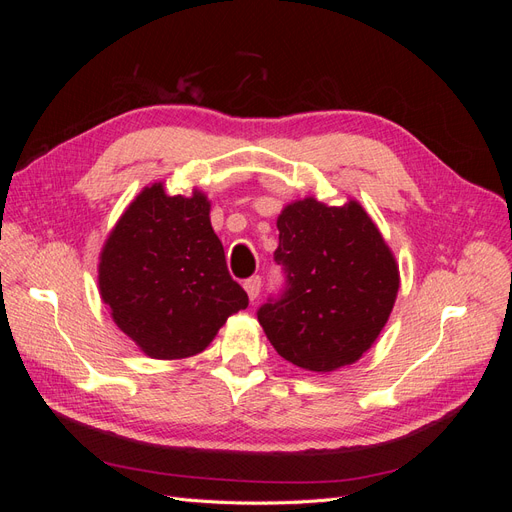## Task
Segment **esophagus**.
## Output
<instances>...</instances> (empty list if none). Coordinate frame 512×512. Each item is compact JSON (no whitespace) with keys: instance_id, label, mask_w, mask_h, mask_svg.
<instances>
[{"instance_id":"1","label":"esophagus","mask_w":512,"mask_h":512,"mask_svg":"<svg viewBox=\"0 0 512 512\" xmlns=\"http://www.w3.org/2000/svg\"><path fill=\"white\" fill-rule=\"evenodd\" d=\"M260 286H262V282H260V277L256 275V277H250V280H245V284H243V288H245V292H247V297H250V301H254L258 294H260Z\"/></svg>"}]
</instances>
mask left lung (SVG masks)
<instances>
[{
  "instance_id": "8db88e82",
  "label": "left lung",
  "mask_w": 512,
  "mask_h": 512,
  "mask_svg": "<svg viewBox=\"0 0 512 512\" xmlns=\"http://www.w3.org/2000/svg\"><path fill=\"white\" fill-rule=\"evenodd\" d=\"M286 292L258 309L277 354L307 371L329 374L361 359L389 320L399 265L359 200L342 207L316 196L292 200L277 215Z\"/></svg>"
}]
</instances>
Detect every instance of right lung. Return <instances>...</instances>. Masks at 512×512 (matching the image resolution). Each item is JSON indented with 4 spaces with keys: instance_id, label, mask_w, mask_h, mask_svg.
<instances>
[{
    "instance_id": "obj_1",
    "label": "right lung",
    "mask_w": 512,
    "mask_h": 512,
    "mask_svg": "<svg viewBox=\"0 0 512 512\" xmlns=\"http://www.w3.org/2000/svg\"><path fill=\"white\" fill-rule=\"evenodd\" d=\"M209 213L203 190L170 196L156 181L138 192L102 245L100 297L149 359L203 352L228 316L247 307Z\"/></svg>"
}]
</instances>
